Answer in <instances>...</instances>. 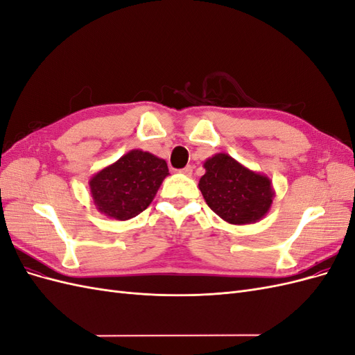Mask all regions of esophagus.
I'll use <instances>...</instances> for the list:
<instances>
[{
    "mask_svg": "<svg viewBox=\"0 0 355 355\" xmlns=\"http://www.w3.org/2000/svg\"><path fill=\"white\" fill-rule=\"evenodd\" d=\"M180 173L182 175H185V176H191L192 175V166H187V167H184L180 170Z\"/></svg>",
    "mask_w": 355,
    "mask_h": 355,
    "instance_id": "esophagus-1",
    "label": "esophagus"
}]
</instances>
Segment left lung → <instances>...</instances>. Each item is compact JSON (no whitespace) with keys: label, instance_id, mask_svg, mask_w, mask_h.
Returning <instances> with one entry per match:
<instances>
[{"label":"left lung","instance_id":"left-lung-1","mask_svg":"<svg viewBox=\"0 0 355 355\" xmlns=\"http://www.w3.org/2000/svg\"><path fill=\"white\" fill-rule=\"evenodd\" d=\"M198 188L207 206L231 225H249L270 211L275 191L266 175L219 153L204 161Z\"/></svg>","mask_w":355,"mask_h":355}]
</instances>
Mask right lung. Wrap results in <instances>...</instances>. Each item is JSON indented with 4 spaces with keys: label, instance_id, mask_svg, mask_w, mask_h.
Returning <instances> with one entry per match:
<instances>
[{
    "label": "right lung",
    "instance_id": "1",
    "mask_svg": "<svg viewBox=\"0 0 355 355\" xmlns=\"http://www.w3.org/2000/svg\"><path fill=\"white\" fill-rule=\"evenodd\" d=\"M166 176L168 167L163 158L132 149L90 178L93 204L105 216L128 220L153 202Z\"/></svg>",
    "mask_w": 355,
    "mask_h": 355
}]
</instances>
